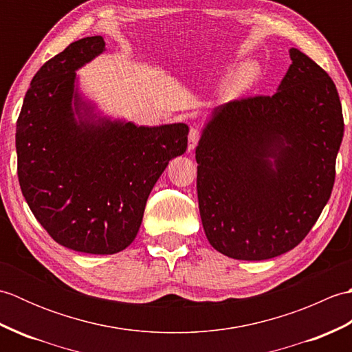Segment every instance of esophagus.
<instances>
[{"mask_svg": "<svg viewBox=\"0 0 352 352\" xmlns=\"http://www.w3.org/2000/svg\"><path fill=\"white\" fill-rule=\"evenodd\" d=\"M201 138V133L198 129H190V133H189V151H192L193 148H195L198 145V140Z\"/></svg>", "mask_w": 352, "mask_h": 352, "instance_id": "34e87169", "label": "esophagus"}]
</instances>
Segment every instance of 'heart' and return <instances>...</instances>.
I'll return each instance as SVG.
<instances>
[{"mask_svg": "<svg viewBox=\"0 0 352 352\" xmlns=\"http://www.w3.org/2000/svg\"><path fill=\"white\" fill-rule=\"evenodd\" d=\"M258 76V69L256 65L248 63V65H243L242 68H239L234 76L230 78L228 81V91L230 92H237V91H242V89L248 87L254 80L257 78Z\"/></svg>", "mask_w": 352, "mask_h": 352, "instance_id": "obj_1", "label": "heart"}]
</instances>
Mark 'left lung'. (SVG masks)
I'll use <instances>...</instances> for the list:
<instances>
[{
	"label": "left lung",
	"instance_id": "left-lung-1",
	"mask_svg": "<svg viewBox=\"0 0 352 352\" xmlns=\"http://www.w3.org/2000/svg\"><path fill=\"white\" fill-rule=\"evenodd\" d=\"M272 96L216 107L198 142L197 190L208 242L236 260L294 250L330 199L343 138L338 89L300 50Z\"/></svg>",
	"mask_w": 352,
	"mask_h": 352
}]
</instances>
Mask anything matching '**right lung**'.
Segmentation results:
<instances>
[{"label": "right lung", "instance_id": "add662e5", "mask_svg": "<svg viewBox=\"0 0 352 352\" xmlns=\"http://www.w3.org/2000/svg\"><path fill=\"white\" fill-rule=\"evenodd\" d=\"M106 50L101 36L68 45L36 72L16 122L19 186L30 210L66 248L125 250L170 159L184 154L189 126H138L94 113L76 71ZM78 118H76L75 116Z\"/></svg>", "mask_w": 352, "mask_h": 352}]
</instances>
